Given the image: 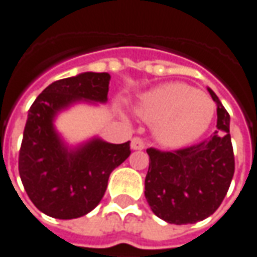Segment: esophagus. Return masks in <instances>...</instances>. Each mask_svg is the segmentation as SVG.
<instances>
[{
    "label": "esophagus",
    "mask_w": 257,
    "mask_h": 257,
    "mask_svg": "<svg viewBox=\"0 0 257 257\" xmlns=\"http://www.w3.org/2000/svg\"><path fill=\"white\" fill-rule=\"evenodd\" d=\"M131 149H132V151H142V149H145V142H143V139H141V138H134V139L131 141Z\"/></svg>",
    "instance_id": "1"
}]
</instances>
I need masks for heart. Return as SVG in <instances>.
<instances>
[{"instance_id": "b5f03b06", "label": "heart", "mask_w": 257, "mask_h": 257, "mask_svg": "<svg viewBox=\"0 0 257 257\" xmlns=\"http://www.w3.org/2000/svg\"><path fill=\"white\" fill-rule=\"evenodd\" d=\"M135 112L155 125V136L163 146L179 149L208 131L215 104L191 85L165 83L145 92L136 102Z\"/></svg>"}]
</instances>
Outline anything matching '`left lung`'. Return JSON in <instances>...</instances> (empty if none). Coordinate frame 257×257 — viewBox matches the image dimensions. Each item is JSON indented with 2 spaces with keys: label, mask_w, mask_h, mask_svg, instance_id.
Listing matches in <instances>:
<instances>
[{
  "label": "left lung",
  "mask_w": 257,
  "mask_h": 257,
  "mask_svg": "<svg viewBox=\"0 0 257 257\" xmlns=\"http://www.w3.org/2000/svg\"><path fill=\"white\" fill-rule=\"evenodd\" d=\"M216 104V131L208 141L176 152L148 149L149 170L145 197L153 214L169 224H195L215 212L231 186L235 159L229 114L208 88Z\"/></svg>",
  "instance_id": "obj_1"
}]
</instances>
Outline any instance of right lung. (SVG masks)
<instances>
[{"label":"right lung","mask_w":257,"mask_h":257,"mask_svg":"<svg viewBox=\"0 0 257 257\" xmlns=\"http://www.w3.org/2000/svg\"><path fill=\"white\" fill-rule=\"evenodd\" d=\"M111 76L85 71L48 85L28 111L19 151V176L31 201L57 219L78 218L105 194L109 174L131 155L129 142L115 145L98 136L69 145L55 121L70 106L105 104Z\"/></svg>","instance_id":"obj_1"}]
</instances>
